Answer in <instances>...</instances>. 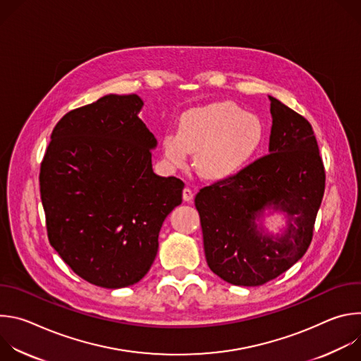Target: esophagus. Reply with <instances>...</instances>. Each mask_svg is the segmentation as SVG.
Listing matches in <instances>:
<instances>
[{
	"label": "esophagus",
	"mask_w": 361,
	"mask_h": 361,
	"mask_svg": "<svg viewBox=\"0 0 361 361\" xmlns=\"http://www.w3.org/2000/svg\"><path fill=\"white\" fill-rule=\"evenodd\" d=\"M192 197H194L192 190H191L190 187H185V188L183 190V200H184V201H187V202H190V201L192 200Z\"/></svg>",
	"instance_id": "1"
}]
</instances>
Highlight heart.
I'll return each mask as SVG.
<instances>
[{"label":"heart","mask_w":361,"mask_h":361,"mask_svg":"<svg viewBox=\"0 0 361 361\" xmlns=\"http://www.w3.org/2000/svg\"><path fill=\"white\" fill-rule=\"evenodd\" d=\"M264 141L262 120L234 102L191 109L181 114L178 133L163 137L164 156L176 167L195 152V166L205 177H224L243 169Z\"/></svg>","instance_id":"1"}]
</instances>
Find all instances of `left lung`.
Listing matches in <instances>:
<instances>
[{"label":"left lung","mask_w":361,"mask_h":361,"mask_svg":"<svg viewBox=\"0 0 361 361\" xmlns=\"http://www.w3.org/2000/svg\"><path fill=\"white\" fill-rule=\"evenodd\" d=\"M273 127L266 156L202 187L195 198L205 260L234 286L255 287L279 277L305 254L324 194L326 171L312 124L270 97ZM290 217L274 242L253 220L266 207Z\"/></svg>","instance_id":"left-lung-1"}]
</instances>
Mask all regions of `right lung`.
<instances>
[{"label": "right lung", "mask_w": 361, "mask_h": 361, "mask_svg": "<svg viewBox=\"0 0 361 361\" xmlns=\"http://www.w3.org/2000/svg\"><path fill=\"white\" fill-rule=\"evenodd\" d=\"M138 95L110 94L68 111L51 133L39 167L49 244L85 281L138 283L159 250L184 183L154 174L157 140L138 118Z\"/></svg>", "instance_id": "obj_1"}]
</instances>
